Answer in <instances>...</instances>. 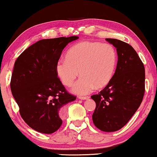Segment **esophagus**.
<instances>
[{
    "mask_svg": "<svg viewBox=\"0 0 157 157\" xmlns=\"http://www.w3.org/2000/svg\"><path fill=\"white\" fill-rule=\"evenodd\" d=\"M88 98V96H79V99H80V100H87Z\"/></svg>",
    "mask_w": 157,
    "mask_h": 157,
    "instance_id": "obj_1",
    "label": "esophagus"
}]
</instances>
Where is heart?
Listing matches in <instances>:
<instances>
[{
  "instance_id": "obj_1",
  "label": "heart",
  "mask_w": 157,
  "mask_h": 157,
  "mask_svg": "<svg viewBox=\"0 0 157 157\" xmlns=\"http://www.w3.org/2000/svg\"><path fill=\"white\" fill-rule=\"evenodd\" d=\"M117 54L112 45L98 42H82L69 48L66 59H60L56 71L63 84L72 86L81 75L72 92L84 95L95 88H104L114 74ZM79 72H78V71Z\"/></svg>"
}]
</instances>
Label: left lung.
<instances>
[{"label": "left lung", "mask_w": 157, "mask_h": 157, "mask_svg": "<svg viewBox=\"0 0 157 157\" xmlns=\"http://www.w3.org/2000/svg\"><path fill=\"white\" fill-rule=\"evenodd\" d=\"M116 48L118 61L108 85L91 98L96 106L92 118L97 128L114 132L123 128L141 104L145 92V68L131 45L117 39L106 38Z\"/></svg>", "instance_id": "1"}]
</instances>
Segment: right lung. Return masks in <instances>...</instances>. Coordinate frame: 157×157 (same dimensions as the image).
I'll list each match as a JSON object with an SVG mask.
<instances>
[{
  "label": "right lung",
  "mask_w": 157,
  "mask_h": 157,
  "mask_svg": "<svg viewBox=\"0 0 157 157\" xmlns=\"http://www.w3.org/2000/svg\"><path fill=\"white\" fill-rule=\"evenodd\" d=\"M79 37L43 39L27 48L14 63L11 90L24 121L33 130L51 134L59 130L62 108L76 97L67 92L56 65L68 43Z\"/></svg>",
  "instance_id": "add662e5"
}]
</instances>
